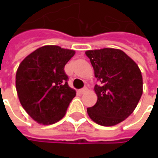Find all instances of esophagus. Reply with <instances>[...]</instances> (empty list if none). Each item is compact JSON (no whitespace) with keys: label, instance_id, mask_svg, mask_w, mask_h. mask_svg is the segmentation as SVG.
Instances as JSON below:
<instances>
[{"label":"esophagus","instance_id":"obj_1","mask_svg":"<svg viewBox=\"0 0 158 158\" xmlns=\"http://www.w3.org/2000/svg\"><path fill=\"white\" fill-rule=\"evenodd\" d=\"M86 90H87V88L85 87V88H82V89H79V92L80 93V94H84L85 92H86Z\"/></svg>","mask_w":158,"mask_h":158}]
</instances>
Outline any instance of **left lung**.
<instances>
[{"mask_svg":"<svg viewBox=\"0 0 158 158\" xmlns=\"http://www.w3.org/2000/svg\"><path fill=\"white\" fill-rule=\"evenodd\" d=\"M85 54L100 82L94 88L97 102L87 108V113L100 125H116L127 118L139 102L143 91L141 72L118 49L87 51Z\"/></svg>","mask_w":158,"mask_h":158,"instance_id":"obj_1","label":"left lung"}]
</instances>
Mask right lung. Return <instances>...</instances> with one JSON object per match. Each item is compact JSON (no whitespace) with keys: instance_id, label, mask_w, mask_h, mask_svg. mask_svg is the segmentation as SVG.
I'll use <instances>...</instances> for the list:
<instances>
[{"instance_id":"1","label":"right lung","mask_w":158,"mask_h":158,"mask_svg":"<svg viewBox=\"0 0 158 158\" xmlns=\"http://www.w3.org/2000/svg\"><path fill=\"white\" fill-rule=\"evenodd\" d=\"M75 52L57 45H45L23 60L16 73L20 103L35 121L52 124L62 118L74 89L68 84L64 67Z\"/></svg>"}]
</instances>
